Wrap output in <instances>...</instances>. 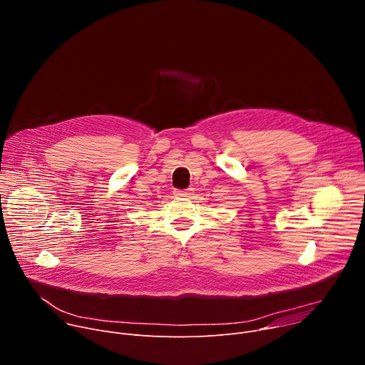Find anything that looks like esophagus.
<instances>
[{
    "mask_svg": "<svg viewBox=\"0 0 365 365\" xmlns=\"http://www.w3.org/2000/svg\"><path fill=\"white\" fill-rule=\"evenodd\" d=\"M192 192H193L192 187H189V189H176V190H175V195H176V196H180V197H186V196L192 195Z\"/></svg>",
    "mask_w": 365,
    "mask_h": 365,
    "instance_id": "obj_1",
    "label": "esophagus"
}]
</instances>
